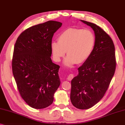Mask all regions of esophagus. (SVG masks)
<instances>
[{
    "instance_id": "1",
    "label": "esophagus",
    "mask_w": 125,
    "mask_h": 125,
    "mask_svg": "<svg viewBox=\"0 0 125 125\" xmlns=\"http://www.w3.org/2000/svg\"><path fill=\"white\" fill-rule=\"evenodd\" d=\"M73 78H74V75H73V74H69V76H67V79L69 80V81H71V80H72Z\"/></svg>"
}]
</instances>
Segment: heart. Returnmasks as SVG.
Instances as JSON below:
<instances>
[{"instance_id": "obj_1", "label": "heart", "mask_w": 125, "mask_h": 125, "mask_svg": "<svg viewBox=\"0 0 125 125\" xmlns=\"http://www.w3.org/2000/svg\"><path fill=\"white\" fill-rule=\"evenodd\" d=\"M95 44L93 33L87 29L70 28L58 36V42H52L51 47L54 59L59 62L65 55L64 64L71 66L82 64L89 59Z\"/></svg>"}]
</instances>
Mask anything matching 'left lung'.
Instances as JSON below:
<instances>
[{
	"label": "left lung",
	"instance_id": "obj_1",
	"mask_svg": "<svg viewBox=\"0 0 125 125\" xmlns=\"http://www.w3.org/2000/svg\"><path fill=\"white\" fill-rule=\"evenodd\" d=\"M81 21L90 26L95 40L92 52L78 68V75L71 81V101L79 109H88L104 97L116 69L115 47L113 40L100 27Z\"/></svg>",
	"mask_w": 125,
	"mask_h": 125
}]
</instances>
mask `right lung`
Here are the masks:
<instances>
[{"label": "right lung", "instance_id": "obj_1", "mask_svg": "<svg viewBox=\"0 0 125 125\" xmlns=\"http://www.w3.org/2000/svg\"><path fill=\"white\" fill-rule=\"evenodd\" d=\"M62 23L49 21L26 29L18 36L12 60L13 75L21 97L30 107L51 105L61 83L60 66L51 59L54 34Z\"/></svg>", "mask_w": 125, "mask_h": 125}]
</instances>
